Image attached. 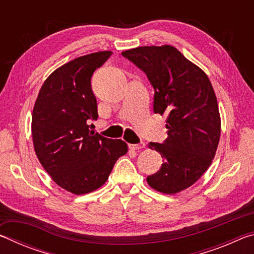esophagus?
Returning a JSON list of instances; mask_svg holds the SVG:
<instances>
[{
  "mask_svg": "<svg viewBox=\"0 0 254 254\" xmlns=\"http://www.w3.org/2000/svg\"><path fill=\"white\" fill-rule=\"evenodd\" d=\"M145 147V143L144 142H140L139 144H130V148L133 150H140Z\"/></svg>",
  "mask_w": 254,
  "mask_h": 254,
  "instance_id": "34e87169",
  "label": "esophagus"
}]
</instances>
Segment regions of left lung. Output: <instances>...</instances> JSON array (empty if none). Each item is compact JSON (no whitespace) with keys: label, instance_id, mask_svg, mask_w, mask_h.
<instances>
[{"label":"left lung","instance_id":"left-lung-1","mask_svg":"<svg viewBox=\"0 0 254 254\" xmlns=\"http://www.w3.org/2000/svg\"><path fill=\"white\" fill-rule=\"evenodd\" d=\"M122 55L151 83L154 113L167 115L168 137L163 143H149L163 163L147 182L163 194H177L204 175L216 153L221 117L213 86L207 75L173 46L137 47Z\"/></svg>","mask_w":254,"mask_h":254}]
</instances>
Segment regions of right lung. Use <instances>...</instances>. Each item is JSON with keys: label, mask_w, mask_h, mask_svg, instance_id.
<instances>
[{"label": "right lung", "mask_w": 254, "mask_h": 254, "mask_svg": "<svg viewBox=\"0 0 254 254\" xmlns=\"http://www.w3.org/2000/svg\"><path fill=\"white\" fill-rule=\"evenodd\" d=\"M111 55L98 51L57 68L45 80L34 103V151L51 179L75 195L103 186L114 163L127 152L124 141L94 134L88 126L98 117L92 75Z\"/></svg>", "instance_id": "1"}]
</instances>
